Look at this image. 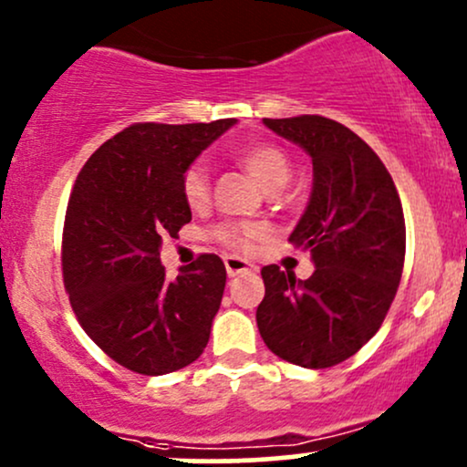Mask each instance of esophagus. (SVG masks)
Returning a JSON list of instances; mask_svg holds the SVG:
<instances>
[{
  "label": "esophagus",
  "instance_id": "esophagus-1",
  "mask_svg": "<svg viewBox=\"0 0 467 467\" xmlns=\"http://www.w3.org/2000/svg\"><path fill=\"white\" fill-rule=\"evenodd\" d=\"M223 264H225V273H228V276H237L242 273H253V275L259 273V268L253 264V261L237 257V254H228V257H223Z\"/></svg>",
  "mask_w": 467,
  "mask_h": 467
}]
</instances>
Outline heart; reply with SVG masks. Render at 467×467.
<instances>
[{
  "label": "heart",
  "instance_id": "1",
  "mask_svg": "<svg viewBox=\"0 0 467 467\" xmlns=\"http://www.w3.org/2000/svg\"><path fill=\"white\" fill-rule=\"evenodd\" d=\"M239 161L245 171L250 172V177L268 191H281V188L288 183L290 179V161L285 157V152L281 148L273 146V143H253V146L244 148ZM182 191L183 199H186L188 206L202 208L210 197V179H208V168L206 163L197 161L183 172L182 179ZM217 239H222L223 244L237 245L244 248L253 239H257L261 234L259 223H223L214 230Z\"/></svg>",
  "mask_w": 467,
  "mask_h": 467
}]
</instances>
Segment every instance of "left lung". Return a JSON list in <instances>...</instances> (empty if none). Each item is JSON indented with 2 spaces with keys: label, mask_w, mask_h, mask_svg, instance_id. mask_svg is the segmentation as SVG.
<instances>
[{
  "label": "left lung",
  "mask_w": 467,
  "mask_h": 467,
  "mask_svg": "<svg viewBox=\"0 0 467 467\" xmlns=\"http://www.w3.org/2000/svg\"><path fill=\"white\" fill-rule=\"evenodd\" d=\"M312 159L308 206L290 233L315 273L261 268L259 335L301 368H330L361 350L386 319L401 281L406 222L390 172L361 137L319 115L264 119Z\"/></svg>",
  "instance_id": "obj_1"
}]
</instances>
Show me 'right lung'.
<instances>
[{"mask_svg": "<svg viewBox=\"0 0 467 467\" xmlns=\"http://www.w3.org/2000/svg\"><path fill=\"white\" fill-rule=\"evenodd\" d=\"M237 119L135 124L95 150L64 223V284L86 335L146 377L197 361L222 306L225 265L202 254L168 279L159 250L192 219L182 179Z\"/></svg>", "mask_w": 467, "mask_h": 467, "instance_id": "add662e5", "label": "right lung"}]
</instances>
